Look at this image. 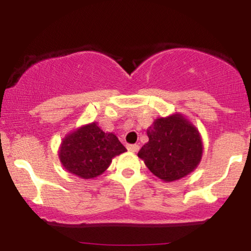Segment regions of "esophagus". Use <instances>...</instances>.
<instances>
[{
	"mask_svg": "<svg viewBox=\"0 0 251 251\" xmlns=\"http://www.w3.org/2000/svg\"><path fill=\"white\" fill-rule=\"evenodd\" d=\"M127 150L129 152H138L139 151V145H137V144H131V145H127Z\"/></svg>",
	"mask_w": 251,
	"mask_h": 251,
	"instance_id": "obj_1",
	"label": "esophagus"
}]
</instances>
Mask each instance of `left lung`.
<instances>
[{"mask_svg": "<svg viewBox=\"0 0 251 251\" xmlns=\"http://www.w3.org/2000/svg\"><path fill=\"white\" fill-rule=\"evenodd\" d=\"M149 142L138 152L148 169L164 181L191 174L203 154L198 129L181 114L158 118L148 128Z\"/></svg>", "mask_w": 251, "mask_h": 251, "instance_id": "obj_1", "label": "left lung"}]
</instances>
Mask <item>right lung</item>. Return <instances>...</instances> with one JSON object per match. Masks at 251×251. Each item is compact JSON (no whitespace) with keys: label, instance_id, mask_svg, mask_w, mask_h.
Returning a JSON list of instances; mask_svg holds the SVG:
<instances>
[{"label":"right lung","instance_id":"obj_1","mask_svg":"<svg viewBox=\"0 0 251 251\" xmlns=\"http://www.w3.org/2000/svg\"><path fill=\"white\" fill-rule=\"evenodd\" d=\"M125 151L116 134L103 132L97 123H92L63 138L59 158L68 172L91 179L105 172L112 158Z\"/></svg>","mask_w":251,"mask_h":251}]
</instances>
